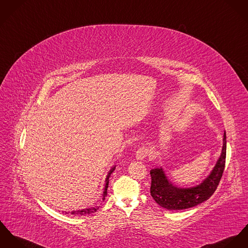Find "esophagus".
<instances>
[{"label": "esophagus", "mask_w": 248, "mask_h": 248, "mask_svg": "<svg viewBox=\"0 0 248 248\" xmlns=\"http://www.w3.org/2000/svg\"><path fill=\"white\" fill-rule=\"evenodd\" d=\"M148 155H149L148 149L146 147H143V146L140 147L137 151H136V158H137L138 160H143Z\"/></svg>", "instance_id": "esophagus-1"}]
</instances>
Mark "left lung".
Returning <instances> with one entry per match:
<instances>
[{"label":"left lung","instance_id":"obj_1","mask_svg":"<svg viewBox=\"0 0 248 248\" xmlns=\"http://www.w3.org/2000/svg\"><path fill=\"white\" fill-rule=\"evenodd\" d=\"M226 157V134H223V144L220 158L210 175L199 186L190 188H180L168 182L162 168L150 171V194L154 201L168 210H182L196 206L208 200L216 191L220 183Z\"/></svg>","mask_w":248,"mask_h":248}]
</instances>
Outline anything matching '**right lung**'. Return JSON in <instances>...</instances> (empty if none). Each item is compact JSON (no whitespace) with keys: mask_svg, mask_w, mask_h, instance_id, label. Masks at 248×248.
Segmentation results:
<instances>
[{"mask_svg":"<svg viewBox=\"0 0 248 248\" xmlns=\"http://www.w3.org/2000/svg\"><path fill=\"white\" fill-rule=\"evenodd\" d=\"M114 169H115V167H113V168L111 169L110 172L108 173V178H107V180H106L107 184H106V186H105V191H104V198H103V200H105V198H106V196H107V194H108V178H109V176H110V174L112 173V171H113ZM98 209H99V207H98V206H96V207H91V208L83 209V210L72 211V212H71V214H72V215H85V214L94 213V212H96ZM65 213H66V212H65Z\"/></svg>","mask_w":248,"mask_h":248,"instance_id":"1","label":"right lung"}]
</instances>
